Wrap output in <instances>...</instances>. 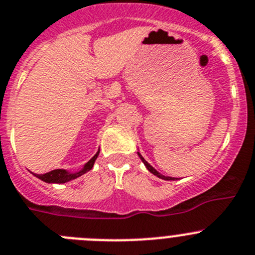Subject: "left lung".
<instances>
[{
    "label": "left lung",
    "mask_w": 255,
    "mask_h": 255,
    "mask_svg": "<svg viewBox=\"0 0 255 255\" xmlns=\"http://www.w3.org/2000/svg\"><path fill=\"white\" fill-rule=\"evenodd\" d=\"M137 155H139V157H140V159H141V161L144 162V164H145V166H146V168H147V170H149L150 173H152V174H154V175H156L157 178H160V179H164V180H175V178H170V176H164V175H161V174H160V173H157V171L155 170V169L152 168L151 165H150L149 162H147L146 160H145L144 157L141 156V154H140V152H137Z\"/></svg>",
    "instance_id": "left-lung-1"
}]
</instances>
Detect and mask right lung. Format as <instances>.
Returning a JSON list of instances; mask_svg holds the SVG:
<instances>
[{"label": "right lung", "mask_w": 255, "mask_h": 255, "mask_svg": "<svg viewBox=\"0 0 255 255\" xmlns=\"http://www.w3.org/2000/svg\"><path fill=\"white\" fill-rule=\"evenodd\" d=\"M98 151L95 155H94L91 159L89 160V161L85 164L84 168L81 169L80 171H77V173H69V171L66 170H62V169H56V170H51L50 173H46V174H33L35 176H37L38 179H41V180L46 181V183H57V184H62V183H67V181L70 180H74V179L79 178V176L84 175L85 173H87L89 170H91L94 166V162H95V160L98 159V155H99Z\"/></svg>", "instance_id": "obj_1"}]
</instances>
